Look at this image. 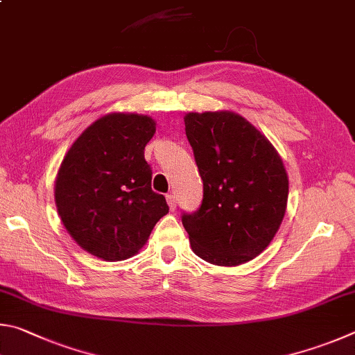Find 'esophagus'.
Returning a JSON list of instances; mask_svg holds the SVG:
<instances>
[{
  "mask_svg": "<svg viewBox=\"0 0 355 355\" xmlns=\"http://www.w3.org/2000/svg\"><path fill=\"white\" fill-rule=\"evenodd\" d=\"M166 202H168V206H170L171 210H176V196H174L173 193L166 195Z\"/></svg>",
  "mask_w": 355,
  "mask_h": 355,
  "instance_id": "esophagus-1",
  "label": "esophagus"
}]
</instances>
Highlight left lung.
<instances>
[{"instance_id": "1", "label": "left lung", "mask_w": 355, "mask_h": 355, "mask_svg": "<svg viewBox=\"0 0 355 355\" xmlns=\"http://www.w3.org/2000/svg\"><path fill=\"white\" fill-rule=\"evenodd\" d=\"M185 134L202 179V202L182 214L191 250L220 266L257 257L287 209L288 178L265 135L234 112H190Z\"/></svg>"}]
</instances>
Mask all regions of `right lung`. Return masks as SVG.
<instances>
[{"instance_id":"1","label":"right lung","mask_w":355,"mask_h":355,"mask_svg":"<svg viewBox=\"0 0 355 355\" xmlns=\"http://www.w3.org/2000/svg\"><path fill=\"white\" fill-rule=\"evenodd\" d=\"M151 116L109 114L90 124L68 149L54 185L62 223L84 251L107 262L135 256L162 216L164 195L151 189L145 146Z\"/></svg>"}]
</instances>
